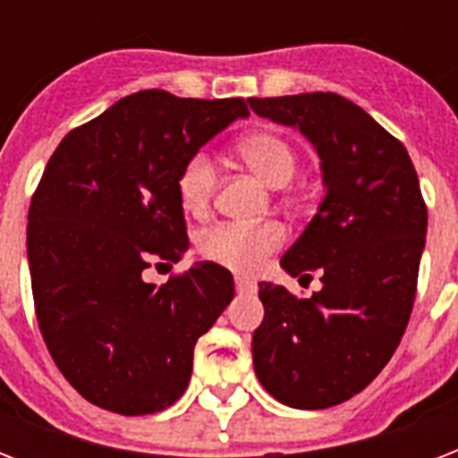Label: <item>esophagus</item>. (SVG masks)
<instances>
[{
	"label": "esophagus",
	"instance_id": "1",
	"mask_svg": "<svg viewBox=\"0 0 458 458\" xmlns=\"http://www.w3.org/2000/svg\"><path fill=\"white\" fill-rule=\"evenodd\" d=\"M235 287L240 294H250V293H257V283L250 278H235Z\"/></svg>",
	"mask_w": 458,
	"mask_h": 458
}]
</instances>
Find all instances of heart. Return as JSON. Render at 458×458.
Wrapping results in <instances>:
<instances>
[{
    "label": "heart",
    "mask_w": 458,
    "mask_h": 458,
    "mask_svg": "<svg viewBox=\"0 0 458 458\" xmlns=\"http://www.w3.org/2000/svg\"><path fill=\"white\" fill-rule=\"evenodd\" d=\"M237 154L273 187L287 185L300 165L294 145L278 132L259 131L244 135L237 142ZM175 187H178L180 204L187 214H207L218 190V164L214 154L207 149L190 154L180 165ZM283 242H285V228L276 221L218 223L201 235L199 250L204 257L230 271L251 273L264 264L268 254L278 251Z\"/></svg>",
    "instance_id": "1"
}]
</instances>
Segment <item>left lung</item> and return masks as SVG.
<instances>
[{
    "instance_id": "1",
    "label": "left lung",
    "mask_w": 458,
    "mask_h": 458,
    "mask_svg": "<svg viewBox=\"0 0 458 458\" xmlns=\"http://www.w3.org/2000/svg\"><path fill=\"white\" fill-rule=\"evenodd\" d=\"M259 116L294 125L320 157L326 199L283 254L290 276L320 271L301 300L259 283L264 320L251 337L268 394L294 409L354 397L385 369L416 300L428 207L404 145L335 92L251 97Z\"/></svg>"
}]
</instances>
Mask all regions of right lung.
<instances>
[{
  "label": "right lung",
  "instance_id": "obj_1",
  "mask_svg": "<svg viewBox=\"0 0 458 458\" xmlns=\"http://www.w3.org/2000/svg\"><path fill=\"white\" fill-rule=\"evenodd\" d=\"M247 102L142 89L78 125L47 161L28 211L39 333L68 383L121 416L164 411L185 392L194 344L235 294L199 261L165 285L142 280L190 247L180 165Z\"/></svg>",
  "mask_w": 458,
  "mask_h": 458
}]
</instances>
